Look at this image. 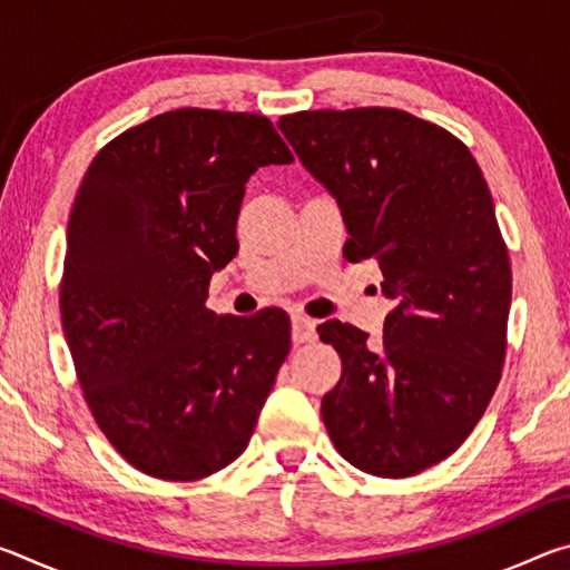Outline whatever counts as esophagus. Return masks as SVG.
Listing matches in <instances>:
<instances>
[{
    "mask_svg": "<svg viewBox=\"0 0 570 570\" xmlns=\"http://www.w3.org/2000/svg\"><path fill=\"white\" fill-rule=\"evenodd\" d=\"M316 336V322L308 320V316L296 314L292 316V342L294 344H306V342H314Z\"/></svg>",
    "mask_w": 570,
    "mask_h": 570,
    "instance_id": "esophagus-1",
    "label": "esophagus"
}]
</instances>
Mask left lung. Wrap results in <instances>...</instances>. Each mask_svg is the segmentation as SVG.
Listing matches in <instances>:
<instances>
[{
    "mask_svg": "<svg viewBox=\"0 0 570 570\" xmlns=\"http://www.w3.org/2000/svg\"><path fill=\"white\" fill-rule=\"evenodd\" d=\"M342 210L350 262L377 258L394 308L380 350L326 322L342 356L322 417L340 455L407 478L452 455L500 382L510 262L475 158L438 125L394 108L308 110L276 122Z\"/></svg>",
    "mask_w": 570,
    "mask_h": 570,
    "instance_id": "obj_1",
    "label": "left lung"
}]
</instances>
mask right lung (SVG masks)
Segmentation results:
<instances>
[{
  "label": "right lung",
  "instance_id": "obj_1",
  "mask_svg": "<svg viewBox=\"0 0 570 570\" xmlns=\"http://www.w3.org/2000/svg\"><path fill=\"white\" fill-rule=\"evenodd\" d=\"M294 160L264 115L183 108L108 142L67 220L65 340L105 438L153 478L198 480L254 435L292 336L278 308L218 316L246 183Z\"/></svg>",
  "mask_w": 570,
  "mask_h": 570
}]
</instances>
